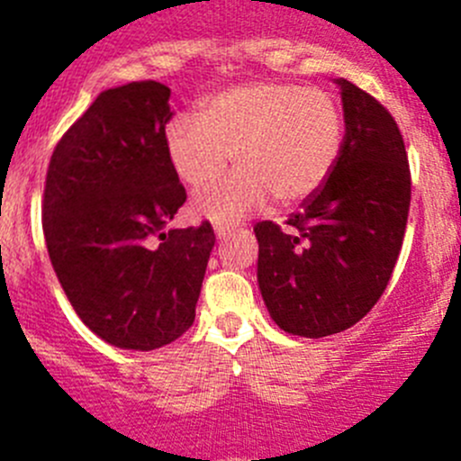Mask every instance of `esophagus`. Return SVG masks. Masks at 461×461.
Here are the masks:
<instances>
[{"mask_svg":"<svg viewBox=\"0 0 461 461\" xmlns=\"http://www.w3.org/2000/svg\"><path fill=\"white\" fill-rule=\"evenodd\" d=\"M213 230H216L218 239H225V236H230L231 231L236 230V225H216V227H213Z\"/></svg>","mask_w":461,"mask_h":461,"instance_id":"obj_1","label":"esophagus"}]
</instances>
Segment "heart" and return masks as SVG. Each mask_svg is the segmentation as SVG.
<instances>
[{"mask_svg": "<svg viewBox=\"0 0 461 461\" xmlns=\"http://www.w3.org/2000/svg\"><path fill=\"white\" fill-rule=\"evenodd\" d=\"M346 120L325 88L254 82L213 93L189 115L171 120L165 153L185 187L221 178L234 156L230 180L194 198V212L231 225L276 198L283 207L310 201L323 189L343 151Z\"/></svg>", "mask_w": 461, "mask_h": 461, "instance_id": "obj_1", "label": "heart"}]
</instances>
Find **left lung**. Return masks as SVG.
<instances>
[{
    "label": "left lung",
    "instance_id": "left-lung-1",
    "mask_svg": "<svg viewBox=\"0 0 461 461\" xmlns=\"http://www.w3.org/2000/svg\"><path fill=\"white\" fill-rule=\"evenodd\" d=\"M343 151L323 189L285 221L257 222L258 287L281 330L321 339L352 328L384 294L402 252L411 169L390 111L339 77Z\"/></svg>",
    "mask_w": 461,
    "mask_h": 461
}]
</instances>
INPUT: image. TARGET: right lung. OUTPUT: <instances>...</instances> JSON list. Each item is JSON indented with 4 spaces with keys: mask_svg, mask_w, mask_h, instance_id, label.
I'll return each mask as SVG.
<instances>
[{
    "mask_svg": "<svg viewBox=\"0 0 461 461\" xmlns=\"http://www.w3.org/2000/svg\"><path fill=\"white\" fill-rule=\"evenodd\" d=\"M169 86L131 82L102 91L55 144L46 171L44 236L77 317L106 343L156 350L196 319L216 236L167 230L185 187L165 153Z\"/></svg>",
    "mask_w": 461,
    "mask_h": 461,
    "instance_id": "obj_1",
    "label": "right lung"
}]
</instances>
